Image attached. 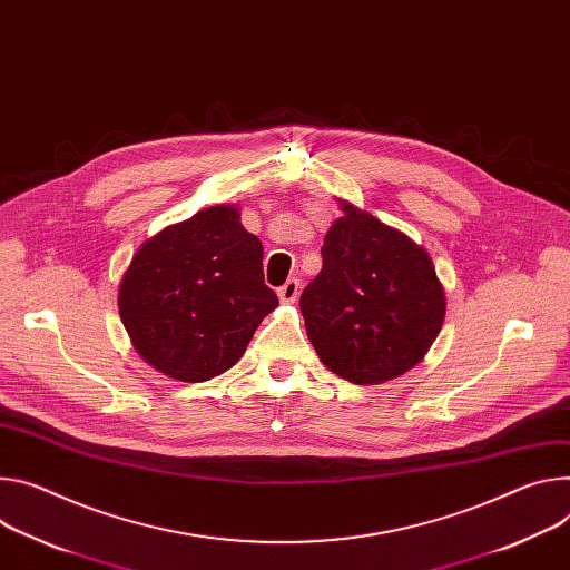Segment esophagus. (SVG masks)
Returning <instances> with one entry per match:
<instances>
[{
	"mask_svg": "<svg viewBox=\"0 0 570 570\" xmlns=\"http://www.w3.org/2000/svg\"><path fill=\"white\" fill-rule=\"evenodd\" d=\"M297 293H299V279H295V277H291V279H288L279 291H277L279 299H282V302H286V304L295 302V299H297Z\"/></svg>",
	"mask_w": 570,
	"mask_h": 570,
	"instance_id": "34e87169",
	"label": "esophagus"
}]
</instances>
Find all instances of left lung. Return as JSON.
<instances>
[{"label":"left lung","instance_id":"8db88e82","mask_svg":"<svg viewBox=\"0 0 570 570\" xmlns=\"http://www.w3.org/2000/svg\"><path fill=\"white\" fill-rule=\"evenodd\" d=\"M323 271L299 297L306 336L338 377L384 384L423 361L445 321L432 256L406 234L338 199Z\"/></svg>","mask_w":570,"mask_h":570}]
</instances>
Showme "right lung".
<instances>
[{
  "mask_svg": "<svg viewBox=\"0 0 570 570\" xmlns=\"http://www.w3.org/2000/svg\"><path fill=\"white\" fill-rule=\"evenodd\" d=\"M279 299L264 284V245L218 204L147 238L118 291L122 325L147 364L177 382L229 371Z\"/></svg>",
  "mask_w": 570,
  "mask_h": 570,
  "instance_id": "obj_1",
  "label": "right lung"
}]
</instances>
